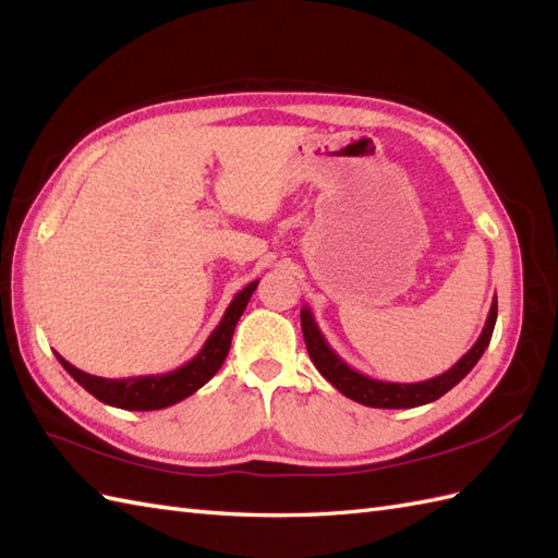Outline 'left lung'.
<instances>
[{
	"label": "left lung",
	"instance_id": "8db88e82",
	"mask_svg": "<svg viewBox=\"0 0 558 558\" xmlns=\"http://www.w3.org/2000/svg\"><path fill=\"white\" fill-rule=\"evenodd\" d=\"M496 316H498V300L494 298L492 310H488V316H486L484 330L477 337V342L470 347L465 356H461L459 363H453L447 373L437 375L433 379H426V381H414V384L381 381V379H373V377L359 373V369H353L347 361L337 356L335 349L328 344L324 332H320V328L316 324L310 305L300 310V324H302V335H305V344H307L312 363L316 365L318 373L324 375L342 396L365 404V408L408 410V408H418V404H428L437 398H442L470 373L472 367L477 365L488 342H492Z\"/></svg>",
	"mask_w": 558,
	"mask_h": 558
}]
</instances>
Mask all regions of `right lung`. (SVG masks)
Listing matches in <instances>:
<instances>
[{"label": "right lung", "instance_id": "1", "mask_svg": "<svg viewBox=\"0 0 558 558\" xmlns=\"http://www.w3.org/2000/svg\"><path fill=\"white\" fill-rule=\"evenodd\" d=\"M256 286H258V279L244 286V289L232 298L221 318V324L211 330L207 342L202 344V349L195 353V359L172 369V373L142 375V377H128V379H107V377H95V375L83 373V369L74 367L70 361H64L58 351H56V359L60 361V365L66 369V373L86 388L90 396L102 400L105 404H111V408L132 410V412L165 410L170 408V404H177L183 398L193 396L197 388L205 386L218 369H221L230 351L234 326H238L240 316L244 314L253 291H256Z\"/></svg>", "mask_w": 558, "mask_h": 558}]
</instances>
